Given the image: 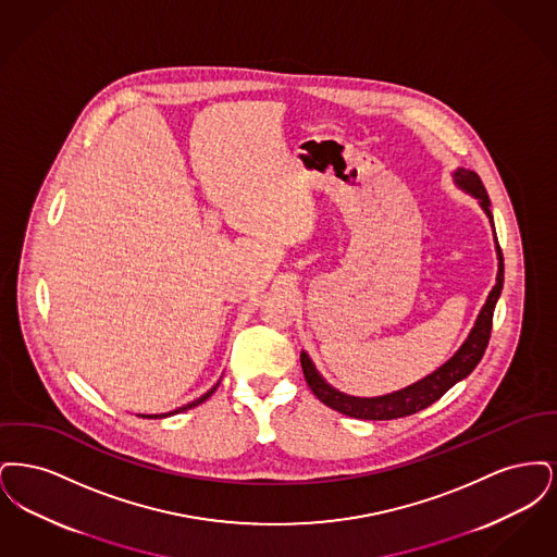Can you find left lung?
Returning <instances> with one entry per match:
<instances>
[{"label": "left lung", "mask_w": 557, "mask_h": 557, "mask_svg": "<svg viewBox=\"0 0 557 557\" xmlns=\"http://www.w3.org/2000/svg\"><path fill=\"white\" fill-rule=\"evenodd\" d=\"M453 182L459 189H463L466 194H470L472 198H476L480 209L488 216L491 227H493V236H495V250H497V280L493 290L488 292L486 302L482 305L480 313H478L474 327L470 330L468 338L463 341V345L455 350V355L447 359L441 368L424 375L422 380L388 393V395H380V397H352L341 393L338 388H334L332 384L325 382V377L319 373L315 363L311 361V357L307 355V350H300V366L305 380L309 384V388L313 391V395L327 407L345 413L348 418H357V420H397L405 418L411 413H418L425 409L428 405H432L434 400L443 397L450 386H455L457 382H461L463 377H468L484 355L488 338H491V327H493V311L495 305L504 290V252L499 248L497 234H495V223H493V212H491V200L488 194L482 186L480 177L474 171L468 169H455L453 171Z\"/></svg>", "instance_id": "left-lung-1"}]
</instances>
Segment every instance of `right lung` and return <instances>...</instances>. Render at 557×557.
Masks as SVG:
<instances>
[{
    "label": "right lung",
    "instance_id": "1",
    "mask_svg": "<svg viewBox=\"0 0 557 557\" xmlns=\"http://www.w3.org/2000/svg\"><path fill=\"white\" fill-rule=\"evenodd\" d=\"M221 384V380L212 386L211 391H207L202 397L194 398V400H189L187 405L184 407H177V409H173V411H169V413H154V416H150V413H137V418H144V420H162V418H171V416H175V413H182V411H187V409H191V407H196V405H200V403H205L207 398L211 397L212 393L216 391V386Z\"/></svg>",
    "mask_w": 557,
    "mask_h": 557
}]
</instances>
